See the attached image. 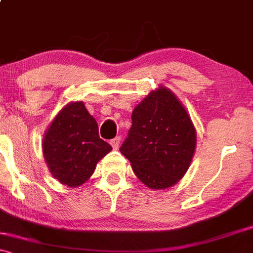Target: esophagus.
Returning <instances> with one entry per match:
<instances>
[{
	"label": "esophagus",
	"instance_id": "obj_1",
	"mask_svg": "<svg viewBox=\"0 0 253 253\" xmlns=\"http://www.w3.org/2000/svg\"><path fill=\"white\" fill-rule=\"evenodd\" d=\"M109 143H110V145H112L113 149L118 150L119 149V145H120V138H119V136H117V138L112 139V140H110Z\"/></svg>",
	"mask_w": 253,
	"mask_h": 253
}]
</instances>
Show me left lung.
I'll return each mask as SVG.
<instances>
[{"label": "left lung", "instance_id": "obj_1", "mask_svg": "<svg viewBox=\"0 0 253 253\" xmlns=\"http://www.w3.org/2000/svg\"><path fill=\"white\" fill-rule=\"evenodd\" d=\"M196 133L187 110L167 88L150 92L132 113V127L120 152L151 189L176 184L189 168Z\"/></svg>", "mask_w": 253, "mask_h": 253}]
</instances>
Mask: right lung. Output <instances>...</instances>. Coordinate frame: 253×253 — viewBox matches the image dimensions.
Listing matches in <instances>:
<instances>
[{"label":"right lung","instance_id":"add662e5","mask_svg":"<svg viewBox=\"0 0 253 253\" xmlns=\"http://www.w3.org/2000/svg\"><path fill=\"white\" fill-rule=\"evenodd\" d=\"M110 150L112 146L98 135L96 120L82 101L68 104L57 115L42 141L51 173L69 187L88 181L97 162Z\"/></svg>","mask_w":253,"mask_h":253}]
</instances>
